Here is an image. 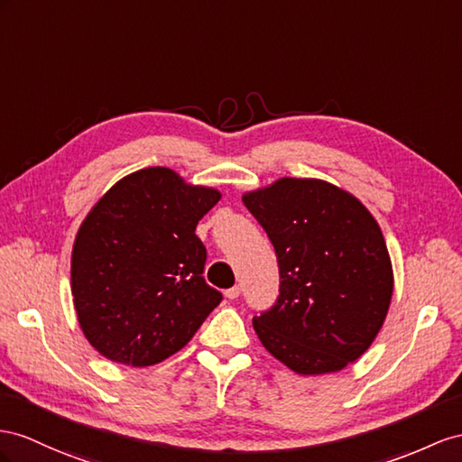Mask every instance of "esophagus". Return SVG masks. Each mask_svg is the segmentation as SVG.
Here are the masks:
<instances>
[{"instance_id":"esophagus-1","label":"esophagus","mask_w":462,"mask_h":462,"mask_svg":"<svg viewBox=\"0 0 462 462\" xmlns=\"http://www.w3.org/2000/svg\"><path fill=\"white\" fill-rule=\"evenodd\" d=\"M240 292H242V289H240L238 285H236V287L228 289V291H226V292H224V294H226V299L234 300V299H238V297H240Z\"/></svg>"}]
</instances>
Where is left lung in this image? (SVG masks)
I'll return each mask as SVG.
<instances>
[{
    "mask_svg": "<svg viewBox=\"0 0 462 462\" xmlns=\"http://www.w3.org/2000/svg\"><path fill=\"white\" fill-rule=\"evenodd\" d=\"M279 262V297L254 316L263 347L299 374L337 373L371 347L393 299L381 226L357 197L281 177L242 197Z\"/></svg>",
    "mask_w": 462,
    "mask_h": 462,
    "instance_id": "obj_1",
    "label": "left lung"
}]
</instances>
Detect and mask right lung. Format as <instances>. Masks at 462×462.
I'll return each mask as SVG.
<instances>
[{
  "label": "right lung",
  "instance_id": "right-lung-1",
  "mask_svg": "<svg viewBox=\"0 0 462 462\" xmlns=\"http://www.w3.org/2000/svg\"><path fill=\"white\" fill-rule=\"evenodd\" d=\"M220 197L170 168H146L89 210L72 250V294L81 332L103 357L156 365L185 347L220 304L195 234Z\"/></svg>",
  "mask_w": 462,
  "mask_h": 462
}]
</instances>
